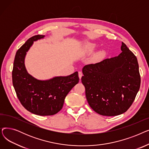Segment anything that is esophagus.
Masks as SVG:
<instances>
[{"label": "esophagus", "instance_id": "1", "mask_svg": "<svg viewBox=\"0 0 149 149\" xmlns=\"http://www.w3.org/2000/svg\"><path fill=\"white\" fill-rule=\"evenodd\" d=\"M82 72H79V79L81 80V77H82Z\"/></svg>", "mask_w": 149, "mask_h": 149}]
</instances>
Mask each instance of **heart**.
Masks as SVG:
<instances>
[{
	"label": "heart",
	"mask_w": 149,
	"mask_h": 149,
	"mask_svg": "<svg viewBox=\"0 0 149 149\" xmlns=\"http://www.w3.org/2000/svg\"><path fill=\"white\" fill-rule=\"evenodd\" d=\"M95 46H96V45L95 44L88 43L87 45H86L85 48H86V51L88 52H92V51L94 50V49L95 48ZM101 54H102V52H101L99 53L100 55H101Z\"/></svg>",
	"instance_id": "b5f03b06"
}]
</instances>
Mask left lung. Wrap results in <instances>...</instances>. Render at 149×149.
<instances>
[{
	"instance_id": "8db88e82",
	"label": "left lung",
	"mask_w": 149,
	"mask_h": 149,
	"mask_svg": "<svg viewBox=\"0 0 149 149\" xmlns=\"http://www.w3.org/2000/svg\"><path fill=\"white\" fill-rule=\"evenodd\" d=\"M122 52L83 68L81 82L90 107L103 116L126 112L139 91L141 78L137 58L122 42Z\"/></svg>"
}]
</instances>
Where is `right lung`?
<instances>
[{
	"label": "right lung",
	"mask_w": 149,
	"mask_h": 149,
	"mask_svg": "<svg viewBox=\"0 0 149 149\" xmlns=\"http://www.w3.org/2000/svg\"><path fill=\"white\" fill-rule=\"evenodd\" d=\"M45 37L33 36L20 47L15 54L12 72L13 86L21 104L29 112L40 116L58 112L68 93L79 81L78 72L45 80L36 79L28 72L25 65L26 53L34 42Z\"/></svg>",
	"instance_id": "right-lung-1"
}]
</instances>
